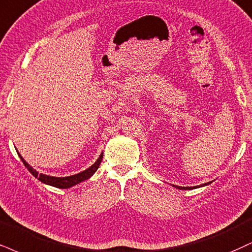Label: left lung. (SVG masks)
Instances as JSON below:
<instances>
[{"label":"left lung","mask_w":252,"mask_h":252,"mask_svg":"<svg viewBox=\"0 0 252 252\" xmlns=\"http://www.w3.org/2000/svg\"><path fill=\"white\" fill-rule=\"evenodd\" d=\"M206 185H209V183H204V185H201L200 187H202V186H206ZM175 187L178 189H192V188H197V186L196 187H180V186H175Z\"/></svg>","instance_id":"left-lung-1"}]
</instances>
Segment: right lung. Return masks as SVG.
<instances>
[{"label": "right lung", "instance_id": "obj_1", "mask_svg": "<svg viewBox=\"0 0 252 252\" xmlns=\"http://www.w3.org/2000/svg\"><path fill=\"white\" fill-rule=\"evenodd\" d=\"M18 155H20V154H18ZM20 158H21L22 162L24 163V166H26L28 168V170H29V172L32 174L33 176H35V178L38 179L40 182L46 183V185H50V186H52V187L64 189V188L72 187V186L77 185V183L83 182V181H85V180L91 178L93 174L95 173V170L99 168V164H100L101 160H102V153L100 154V157L98 158V160L95 161V162L93 163L92 166L90 167V168L85 169L82 173L76 174V175L66 176V178H55V176H49V175H44V174H38V172H36V170L33 169L29 163L26 162V160H24L23 158L21 157V155H20Z\"/></svg>", "mask_w": 252, "mask_h": 252}]
</instances>
